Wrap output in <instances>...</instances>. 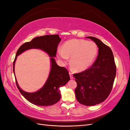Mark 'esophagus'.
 I'll return each instance as SVG.
<instances>
[{
	"mask_svg": "<svg viewBox=\"0 0 130 130\" xmlns=\"http://www.w3.org/2000/svg\"><path fill=\"white\" fill-rule=\"evenodd\" d=\"M69 75H70V78H73V73L72 72H69Z\"/></svg>",
	"mask_w": 130,
	"mask_h": 130,
	"instance_id": "obj_1",
	"label": "esophagus"
}]
</instances>
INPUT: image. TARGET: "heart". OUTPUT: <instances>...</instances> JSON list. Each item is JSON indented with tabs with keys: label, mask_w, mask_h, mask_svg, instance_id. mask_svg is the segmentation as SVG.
Listing matches in <instances>:
<instances>
[{
	"label": "heart",
	"mask_w": 130,
	"mask_h": 130,
	"mask_svg": "<svg viewBox=\"0 0 130 130\" xmlns=\"http://www.w3.org/2000/svg\"><path fill=\"white\" fill-rule=\"evenodd\" d=\"M98 49L93 42L73 39L66 42L63 49L57 50L58 58L67 62L70 58V64L75 70L83 71L88 68L97 56Z\"/></svg>",
	"instance_id": "heart-1"
}]
</instances>
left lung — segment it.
Returning <instances> with one entry per match:
<instances>
[{
    "label": "left lung",
    "mask_w": 130,
    "mask_h": 130,
    "mask_svg": "<svg viewBox=\"0 0 130 130\" xmlns=\"http://www.w3.org/2000/svg\"><path fill=\"white\" fill-rule=\"evenodd\" d=\"M97 45L98 55L90 68L74 74L77 87L75 89L78 103L85 106L101 103L111 93L116 75V66L111 49L100 40L87 37Z\"/></svg>",
    "instance_id": "8db88e82"
}]
</instances>
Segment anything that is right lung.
Wrapping results in <instances>:
<instances>
[{
  "mask_svg": "<svg viewBox=\"0 0 130 130\" xmlns=\"http://www.w3.org/2000/svg\"><path fill=\"white\" fill-rule=\"evenodd\" d=\"M61 39L58 35H44L33 38L30 42L22 45L17 50L13 61V73L14 64L17 56L25 51L31 49H38L43 50L50 57L51 69L46 81L44 86L37 92L28 93L23 90L18 86L15 76L17 87L22 95L30 103L35 105L51 106L61 99L60 87L64 86L70 80L68 71L66 68L58 66L54 57H56L57 46Z\"/></svg>",
  "mask_w": 130,
  "mask_h": 130,
  "instance_id": "right-lung-1",
  "label": "right lung"
}]
</instances>
